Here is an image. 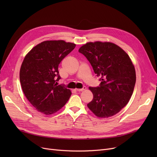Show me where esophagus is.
<instances>
[{
	"instance_id": "obj_1",
	"label": "esophagus",
	"mask_w": 157,
	"mask_h": 157,
	"mask_svg": "<svg viewBox=\"0 0 157 157\" xmlns=\"http://www.w3.org/2000/svg\"><path fill=\"white\" fill-rule=\"evenodd\" d=\"M86 89V87L84 86L82 88H77L76 89V90H77V92H82V91H83V90H85Z\"/></svg>"
}]
</instances>
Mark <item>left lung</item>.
I'll list each match as a JSON object with an SVG mask.
<instances>
[{
  "instance_id": "obj_1",
  "label": "left lung",
  "mask_w": 157,
  "mask_h": 157,
  "mask_svg": "<svg viewBox=\"0 0 157 157\" xmlns=\"http://www.w3.org/2000/svg\"><path fill=\"white\" fill-rule=\"evenodd\" d=\"M78 52L101 81L99 86L89 88L94 98L88 108L98 117L115 115L127 105L134 92L136 76L130 57L111 42H88Z\"/></svg>"
}]
</instances>
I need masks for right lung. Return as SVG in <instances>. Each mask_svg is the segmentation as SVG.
<instances>
[{"mask_svg":"<svg viewBox=\"0 0 157 157\" xmlns=\"http://www.w3.org/2000/svg\"><path fill=\"white\" fill-rule=\"evenodd\" d=\"M76 44L64 40H47L35 46L25 57L20 80L25 97L38 111L52 115L67 102L71 92L58 85V66Z\"/></svg>","mask_w":157,"mask_h":157,"instance_id":"add662e5","label":"right lung"}]
</instances>
